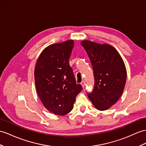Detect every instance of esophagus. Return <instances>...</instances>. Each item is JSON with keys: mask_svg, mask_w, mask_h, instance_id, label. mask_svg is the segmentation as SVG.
Masks as SVG:
<instances>
[{"mask_svg": "<svg viewBox=\"0 0 146 146\" xmlns=\"http://www.w3.org/2000/svg\"><path fill=\"white\" fill-rule=\"evenodd\" d=\"M80 84L82 85V87L84 88V87H85V82L83 80V81H82L81 82V83H80Z\"/></svg>", "mask_w": 146, "mask_h": 146, "instance_id": "obj_1", "label": "esophagus"}]
</instances>
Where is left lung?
Returning a JSON list of instances; mask_svg holds the SVG:
<instances>
[{"label": "left lung", "instance_id": "left-lung-1", "mask_svg": "<svg viewBox=\"0 0 146 146\" xmlns=\"http://www.w3.org/2000/svg\"><path fill=\"white\" fill-rule=\"evenodd\" d=\"M93 67L94 90L87 94L95 107L108 110L119 100L126 81V69L123 60L112 46L88 40L81 42Z\"/></svg>", "mask_w": 146, "mask_h": 146}]
</instances>
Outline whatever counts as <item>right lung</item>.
Wrapping results in <instances>:
<instances>
[{
  "instance_id": "obj_1",
  "label": "right lung",
  "mask_w": 146,
  "mask_h": 146,
  "mask_svg": "<svg viewBox=\"0 0 146 146\" xmlns=\"http://www.w3.org/2000/svg\"><path fill=\"white\" fill-rule=\"evenodd\" d=\"M73 40L49 45L39 56L35 69V86L41 102L54 115H65L72 110L82 90L77 84L69 60Z\"/></svg>"
}]
</instances>
